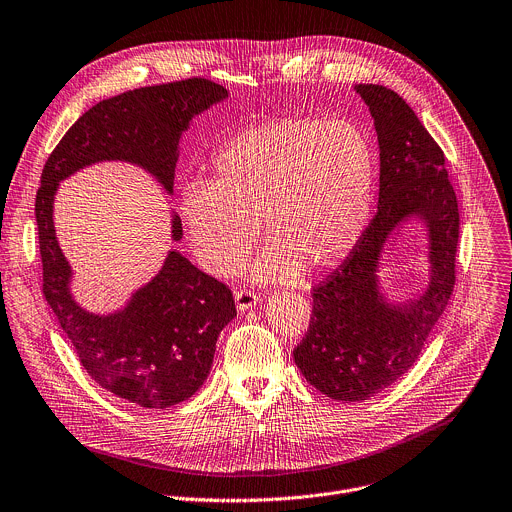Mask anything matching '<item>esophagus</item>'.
<instances>
[{
    "label": "esophagus",
    "instance_id": "1",
    "mask_svg": "<svg viewBox=\"0 0 512 512\" xmlns=\"http://www.w3.org/2000/svg\"><path fill=\"white\" fill-rule=\"evenodd\" d=\"M259 301H261V297H259L257 293H253V291H247V289L235 291V303H237V309H239V311L253 309Z\"/></svg>",
    "mask_w": 512,
    "mask_h": 512
}]
</instances>
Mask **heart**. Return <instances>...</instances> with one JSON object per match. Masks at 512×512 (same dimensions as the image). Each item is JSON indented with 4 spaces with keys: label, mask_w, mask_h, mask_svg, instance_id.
<instances>
[{
    "label": "heart",
    "mask_w": 512,
    "mask_h": 512,
    "mask_svg": "<svg viewBox=\"0 0 512 512\" xmlns=\"http://www.w3.org/2000/svg\"><path fill=\"white\" fill-rule=\"evenodd\" d=\"M211 181L189 183L181 219L199 265L235 273L261 223L269 237L255 281L325 273L358 245L374 205L376 148L350 120L277 118L229 138Z\"/></svg>",
    "instance_id": "1"
}]
</instances>
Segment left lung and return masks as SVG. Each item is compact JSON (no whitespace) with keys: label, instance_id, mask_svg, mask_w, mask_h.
Instances as JSON below:
<instances>
[{"label":"left lung","instance_id":"obj_1","mask_svg":"<svg viewBox=\"0 0 512 512\" xmlns=\"http://www.w3.org/2000/svg\"><path fill=\"white\" fill-rule=\"evenodd\" d=\"M380 146L378 213L350 257L313 287L311 321L293 358L305 380L337 402L376 396L418 360L454 289L458 201L444 152L394 90L358 84ZM416 218L425 223L431 277L408 302H388L379 257L389 235Z\"/></svg>","mask_w":512,"mask_h":512}]
</instances>
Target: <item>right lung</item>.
Returning <instances> with one entry per match:
<instances>
[{
  "mask_svg": "<svg viewBox=\"0 0 512 512\" xmlns=\"http://www.w3.org/2000/svg\"><path fill=\"white\" fill-rule=\"evenodd\" d=\"M227 96L221 84L189 78L102 100L72 124L42 170L36 223L44 297L92 380L142 408L175 406L205 384L217 337L237 315L233 293L173 249L122 309L108 315L86 311L72 297V267L56 239V191L84 166L124 160L144 168L173 195L183 132ZM170 223L173 241H181L179 215L173 213Z\"/></svg>",
  "mask_w": 512,
  "mask_h": 512,
  "instance_id": "1",
  "label": "right lung"
}]
</instances>
